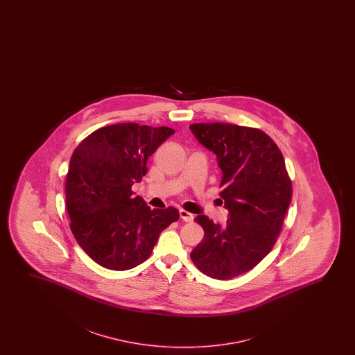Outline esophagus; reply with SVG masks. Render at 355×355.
<instances>
[{"label":"esophagus","mask_w":355,"mask_h":355,"mask_svg":"<svg viewBox=\"0 0 355 355\" xmlns=\"http://www.w3.org/2000/svg\"><path fill=\"white\" fill-rule=\"evenodd\" d=\"M180 218L185 220V222H193L194 220V214H190V212L185 211V209H180Z\"/></svg>","instance_id":"esophagus-1"}]
</instances>
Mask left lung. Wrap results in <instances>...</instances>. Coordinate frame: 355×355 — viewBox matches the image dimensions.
Wrapping results in <instances>:
<instances>
[{
  "label": "left lung",
  "mask_w": 355,
  "mask_h": 355,
  "mask_svg": "<svg viewBox=\"0 0 355 355\" xmlns=\"http://www.w3.org/2000/svg\"><path fill=\"white\" fill-rule=\"evenodd\" d=\"M190 131L212 151L222 171L220 198L228 209L223 224L201 214L202 241L190 257L207 277L228 280L251 270L270 252L292 198L282 151L252 127L193 123Z\"/></svg>",
  "instance_id": "8db88e82"
}]
</instances>
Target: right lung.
<instances>
[{
	"label": "right lung",
	"instance_id": "1",
	"mask_svg": "<svg viewBox=\"0 0 355 355\" xmlns=\"http://www.w3.org/2000/svg\"><path fill=\"white\" fill-rule=\"evenodd\" d=\"M173 133L170 127L117 123L93 132L73 151L65 180L70 228L102 267H137L180 218L175 207L151 209L132 191L146 175L149 156Z\"/></svg>",
	"mask_w": 355,
	"mask_h": 355
}]
</instances>
